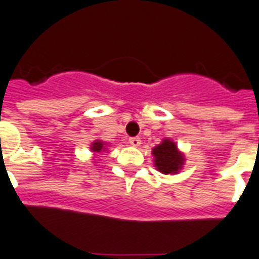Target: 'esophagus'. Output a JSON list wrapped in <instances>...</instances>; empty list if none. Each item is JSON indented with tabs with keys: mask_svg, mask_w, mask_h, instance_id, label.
Wrapping results in <instances>:
<instances>
[{
	"mask_svg": "<svg viewBox=\"0 0 259 259\" xmlns=\"http://www.w3.org/2000/svg\"><path fill=\"white\" fill-rule=\"evenodd\" d=\"M129 142H130V145H132V146L138 147L141 145V138H140V137H133V138H130Z\"/></svg>",
	"mask_w": 259,
	"mask_h": 259,
	"instance_id": "1",
	"label": "esophagus"
}]
</instances>
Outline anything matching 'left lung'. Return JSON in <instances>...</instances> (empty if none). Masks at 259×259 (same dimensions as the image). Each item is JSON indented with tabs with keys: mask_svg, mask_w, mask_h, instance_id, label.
Returning a JSON list of instances; mask_svg holds the SVG:
<instances>
[{
	"mask_svg": "<svg viewBox=\"0 0 259 259\" xmlns=\"http://www.w3.org/2000/svg\"><path fill=\"white\" fill-rule=\"evenodd\" d=\"M154 164L162 174H178L184 164V155L178 150L175 142L163 140L162 143L153 149Z\"/></svg>",
	"mask_w": 259,
	"mask_h": 259,
	"instance_id": "1",
	"label": "left lung"
}]
</instances>
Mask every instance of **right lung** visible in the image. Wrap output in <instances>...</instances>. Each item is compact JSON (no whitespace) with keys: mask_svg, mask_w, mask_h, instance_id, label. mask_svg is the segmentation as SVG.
<instances>
[{"mask_svg":"<svg viewBox=\"0 0 259 259\" xmlns=\"http://www.w3.org/2000/svg\"><path fill=\"white\" fill-rule=\"evenodd\" d=\"M91 150H92L93 153H101V151H105V143L104 142H101V141H95V142L92 143V145H91Z\"/></svg>","mask_w":259,"mask_h":259,"instance_id":"add662e5","label":"right lung"}]
</instances>
